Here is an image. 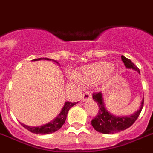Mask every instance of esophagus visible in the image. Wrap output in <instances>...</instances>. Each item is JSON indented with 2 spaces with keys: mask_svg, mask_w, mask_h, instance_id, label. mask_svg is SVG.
Segmentation results:
<instances>
[{
  "mask_svg": "<svg viewBox=\"0 0 153 153\" xmlns=\"http://www.w3.org/2000/svg\"><path fill=\"white\" fill-rule=\"evenodd\" d=\"M91 98V94L89 91H86L82 96V100H88Z\"/></svg>",
  "mask_w": 153,
  "mask_h": 153,
  "instance_id": "1",
  "label": "esophagus"
}]
</instances>
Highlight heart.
Listing matches in <instances>:
<instances>
[{"label":"heart","instance_id":"obj_1","mask_svg":"<svg viewBox=\"0 0 153 153\" xmlns=\"http://www.w3.org/2000/svg\"><path fill=\"white\" fill-rule=\"evenodd\" d=\"M113 65L107 62H98L86 65L80 71L79 78L82 82L93 85L105 79L113 71Z\"/></svg>","mask_w":153,"mask_h":153}]
</instances>
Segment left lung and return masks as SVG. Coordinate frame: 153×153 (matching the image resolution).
<instances>
[{
  "mask_svg": "<svg viewBox=\"0 0 153 153\" xmlns=\"http://www.w3.org/2000/svg\"><path fill=\"white\" fill-rule=\"evenodd\" d=\"M121 58L126 67L133 69L140 74V69L137 67L131 60L126 58L124 56H121ZM92 98L98 105L99 111H98V114L96 115V117L91 120V125L96 131L103 134H114V133H117V132L129 128L131 126L133 125V123L139 117L143 107V98L140 109L135 112L134 114H132L131 116H126V117H116L110 113H108L107 109L105 108V106L103 102L101 92L100 91L94 92L92 94Z\"/></svg>",
  "mask_w": 153,
  "mask_h": 153,
  "instance_id": "8db88e82",
  "label": "left lung"
}]
</instances>
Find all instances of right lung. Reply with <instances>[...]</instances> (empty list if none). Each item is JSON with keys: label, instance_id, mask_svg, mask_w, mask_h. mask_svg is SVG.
<instances>
[{"label": "right lung", "instance_id": "obj_1", "mask_svg": "<svg viewBox=\"0 0 153 153\" xmlns=\"http://www.w3.org/2000/svg\"><path fill=\"white\" fill-rule=\"evenodd\" d=\"M48 60L50 61V59L48 58H38V59H35L36 61H39V60ZM78 103V102H77ZM76 105L75 102H70V101H66L65 103V105L64 107L62 109V111L58 114V116L53 119V121H52L50 123H47L45 125L40 126H37V127H32V126H29L24 125L21 123V125L24 127L25 129H27L29 131H30L31 133H34V134H50V133H53L55 131H58L61 127L62 126V125L65 123V119H66V116H67V114L70 108L71 107H73L74 105Z\"/></svg>", "mask_w": 153, "mask_h": 153}]
</instances>
